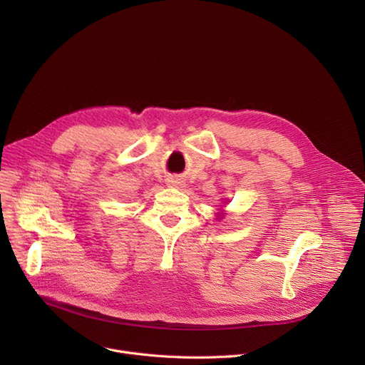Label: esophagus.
I'll return each instance as SVG.
<instances>
[{
  "instance_id": "obj_1",
  "label": "esophagus",
  "mask_w": 365,
  "mask_h": 365,
  "mask_svg": "<svg viewBox=\"0 0 365 365\" xmlns=\"http://www.w3.org/2000/svg\"><path fill=\"white\" fill-rule=\"evenodd\" d=\"M170 185H171V186H176V187H180V186L183 185V182H182L180 179H171V180H170Z\"/></svg>"
}]
</instances>
